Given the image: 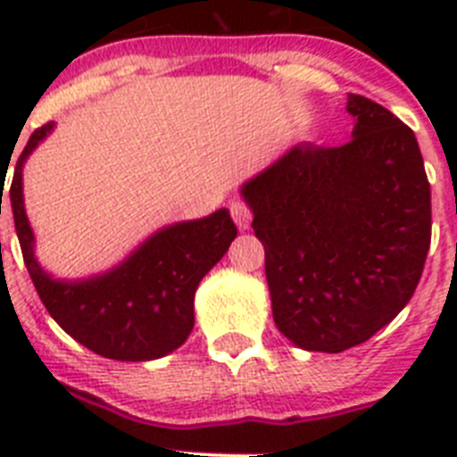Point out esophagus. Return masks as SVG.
Returning <instances> with one entry per match:
<instances>
[{
  "label": "esophagus",
  "instance_id": "obj_1",
  "mask_svg": "<svg viewBox=\"0 0 457 457\" xmlns=\"http://www.w3.org/2000/svg\"><path fill=\"white\" fill-rule=\"evenodd\" d=\"M228 210H231L233 221H236L237 228H240V231H245V228H249V224H252V208H249V205L245 204V201H242V199L231 201V205H228Z\"/></svg>",
  "mask_w": 457,
  "mask_h": 457
}]
</instances>
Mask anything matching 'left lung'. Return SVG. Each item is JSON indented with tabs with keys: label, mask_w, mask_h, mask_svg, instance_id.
I'll use <instances>...</instances> for the list:
<instances>
[{
	"label": "left lung",
	"mask_w": 457,
	"mask_h": 457,
	"mask_svg": "<svg viewBox=\"0 0 457 457\" xmlns=\"http://www.w3.org/2000/svg\"><path fill=\"white\" fill-rule=\"evenodd\" d=\"M353 139L297 144L242 185L265 247L278 332L311 353L369 341L411 300L430 249V183L417 137L350 93Z\"/></svg>",
	"instance_id": "obj_1"
}]
</instances>
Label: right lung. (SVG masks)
<instances>
[{"label":"right lung","instance_id":"1","mask_svg":"<svg viewBox=\"0 0 457 457\" xmlns=\"http://www.w3.org/2000/svg\"><path fill=\"white\" fill-rule=\"evenodd\" d=\"M40 125L18 157L11 183V210L24 265L38 297L63 332L84 348L119 361H148L173 353L194 327V293L236 240L228 210L171 224L148 237L119 268L82 281H59L34 258V233L24 212L22 164L52 132ZM2 205V204H0Z\"/></svg>","mask_w":457,"mask_h":457}]
</instances>
